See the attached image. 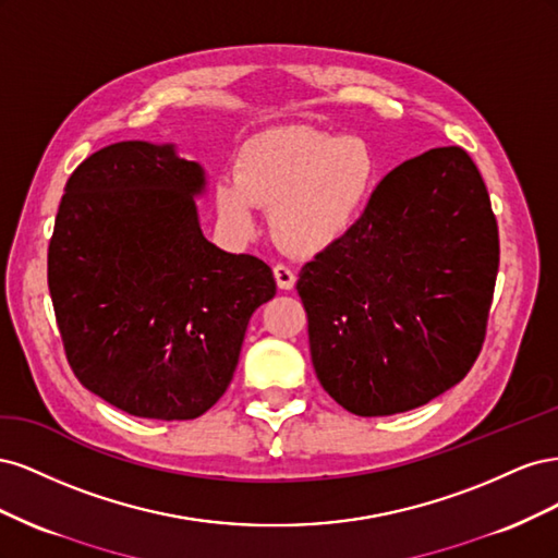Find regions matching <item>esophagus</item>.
I'll return each mask as SVG.
<instances>
[{
    "label": "esophagus",
    "instance_id": "1",
    "mask_svg": "<svg viewBox=\"0 0 558 558\" xmlns=\"http://www.w3.org/2000/svg\"><path fill=\"white\" fill-rule=\"evenodd\" d=\"M275 279H277V286L281 291H291L293 286H295V272L293 269L289 267V265H283V263H279V265H275Z\"/></svg>",
    "mask_w": 558,
    "mask_h": 558
}]
</instances>
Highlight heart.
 <instances>
[{"label":"heart","instance_id":"1","mask_svg":"<svg viewBox=\"0 0 558 558\" xmlns=\"http://www.w3.org/2000/svg\"><path fill=\"white\" fill-rule=\"evenodd\" d=\"M379 179V162L363 137L307 125L265 130L244 142L234 179L216 185L221 221L242 238L258 228L256 205L272 209L279 242L293 251L328 246L365 209Z\"/></svg>","mask_w":558,"mask_h":558}]
</instances>
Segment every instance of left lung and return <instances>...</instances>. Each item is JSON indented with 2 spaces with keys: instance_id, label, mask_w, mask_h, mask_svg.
Returning <instances> with one entry per match:
<instances>
[{
  "instance_id": "8db88e82",
  "label": "left lung",
  "mask_w": 558,
  "mask_h": 558,
  "mask_svg": "<svg viewBox=\"0 0 558 558\" xmlns=\"http://www.w3.org/2000/svg\"><path fill=\"white\" fill-rule=\"evenodd\" d=\"M498 260L492 199L461 146L398 165L300 269L320 386L351 414L388 416L459 384L484 344Z\"/></svg>"
}]
</instances>
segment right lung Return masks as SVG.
<instances>
[{"mask_svg":"<svg viewBox=\"0 0 558 558\" xmlns=\"http://www.w3.org/2000/svg\"><path fill=\"white\" fill-rule=\"evenodd\" d=\"M205 174L174 146L118 142L66 181L48 291L76 379L132 416L185 421L218 402L272 269L197 223Z\"/></svg>","mask_w":558,"mask_h":558,"instance_id":"right-lung-1","label":"right lung"}]
</instances>
